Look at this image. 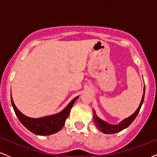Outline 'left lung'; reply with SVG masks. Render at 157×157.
<instances>
[{"label":"left lung","instance_id":"1","mask_svg":"<svg viewBox=\"0 0 157 157\" xmlns=\"http://www.w3.org/2000/svg\"><path fill=\"white\" fill-rule=\"evenodd\" d=\"M144 90H145V88H144ZM144 92L143 98H142L141 102L140 103V106H139L138 109L135 111V113L132 114V116H129V117L127 118V119H124L122 122H120V123L118 124V125H110V124H108L106 123V122L101 120V119L96 116L94 110L93 112L94 123V125H96V127L98 128V130H100L101 132H102L104 134H114V133H117V132H121L122 130H123V129L126 128L127 127H128L129 125H131V123L135 120L136 116H138L139 111H140V107H141L142 106V103L144 102Z\"/></svg>","mask_w":157,"mask_h":157}]
</instances>
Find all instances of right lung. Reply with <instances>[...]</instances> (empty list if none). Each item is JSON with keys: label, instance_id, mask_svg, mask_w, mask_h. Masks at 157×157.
Instances as JSON below:
<instances>
[{"label": "right lung", "instance_id": "add662e5", "mask_svg": "<svg viewBox=\"0 0 157 157\" xmlns=\"http://www.w3.org/2000/svg\"><path fill=\"white\" fill-rule=\"evenodd\" d=\"M11 97V103L15 113L18 117L21 123L32 133L38 135H49L59 132L65 124L66 119L69 116L71 108L77 100L78 97L74 98L67 107L57 114L40 119H33L25 116L16 107Z\"/></svg>", "mask_w": 157, "mask_h": 157}]
</instances>
